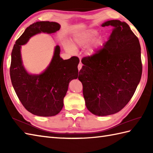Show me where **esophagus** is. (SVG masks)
Wrapping results in <instances>:
<instances>
[{
	"instance_id": "1",
	"label": "esophagus",
	"mask_w": 153,
	"mask_h": 153,
	"mask_svg": "<svg viewBox=\"0 0 153 153\" xmlns=\"http://www.w3.org/2000/svg\"><path fill=\"white\" fill-rule=\"evenodd\" d=\"M82 66H83V65H82V63H79V64H78V66H77V68H78V70H79V71L81 69H82Z\"/></svg>"
}]
</instances>
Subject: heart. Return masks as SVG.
I'll list each match as a JSON object with an SVG mask.
<instances>
[{"instance_id":"heart-1","label":"heart","mask_w":153,"mask_h":153,"mask_svg":"<svg viewBox=\"0 0 153 153\" xmlns=\"http://www.w3.org/2000/svg\"><path fill=\"white\" fill-rule=\"evenodd\" d=\"M97 33V30H93V29L78 32V33L75 34L72 39H71V43H72V45L68 43V42L64 44V46L65 49L68 52H70V53H73L75 51V48L86 47L93 41ZM100 41H101L100 38H97L93 41L91 46L89 47V48H87V54H93L94 52H95V48L99 45Z\"/></svg>"}]
</instances>
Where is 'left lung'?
Segmentation results:
<instances>
[{"instance_id": "obj_1", "label": "left lung", "mask_w": 153, "mask_h": 153, "mask_svg": "<svg viewBox=\"0 0 153 153\" xmlns=\"http://www.w3.org/2000/svg\"><path fill=\"white\" fill-rule=\"evenodd\" d=\"M112 33L102 48L82 58L78 79L87 108L99 116L120 111L134 95L142 74L141 46L124 22H105Z\"/></svg>"}]
</instances>
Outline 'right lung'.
Returning a JSON list of instances; mask_svg holds the SVG:
<instances>
[{
    "instance_id": "obj_1",
    "label": "right lung",
    "mask_w": 153,
    "mask_h": 153,
    "mask_svg": "<svg viewBox=\"0 0 153 153\" xmlns=\"http://www.w3.org/2000/svg\"><path fill=\"white\" fill-rule=\"evenodd\" d=\"M60 28V25L56 22H35L27 27L16 41L12 51L10 74L13 87L25 108L36 116H53L61 111L69 83L78 77L79 60L77 56L63 60L57 45L51 63L43 72L30 74L23 65L21 45L26 44L35 35L51 34Z\"/></svg>"
}]
</instances>
